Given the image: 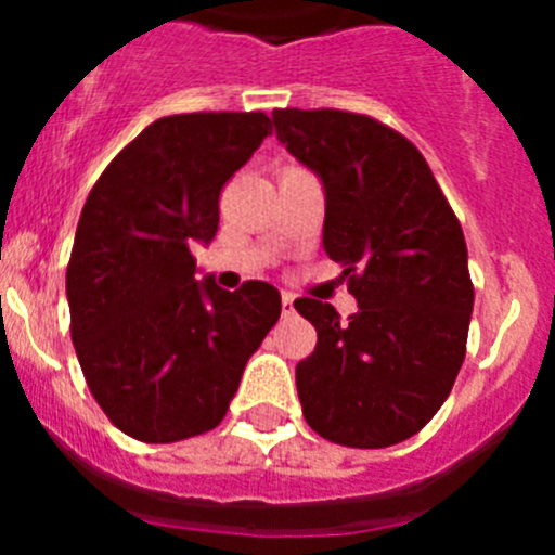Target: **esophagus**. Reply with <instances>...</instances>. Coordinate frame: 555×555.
Returning <instances> with one entry per match:
<instances>
[{
    "mask_svg": "<svg viewBox=\"0 0 555 555\" xmlns=\"http://www.w3.org/2000/svg\"><path fill=\"white\" fill-rule=\"evenodd\" d=\"M281 313L283 317H294V294H288V292H283V297H281Z\"/></svg>",
    "mask_w": 555,
    "mask_h": 555,
    "instance_id": "1",
    "label": "esophagus"
}]
</instances>
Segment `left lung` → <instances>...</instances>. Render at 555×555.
Instances as JSON below:
<instances>
[{"instance_id":"left-lung-1","label":"left lung","mask_w":555,"mask_h":555,"mask_svg":"<svg viewBox=\"0 0 555 555\" xmlns=\"http://www.w3.org/2000/svg\"><path fill=\"white\" fill-rule=\"evenodd\" d=\"M278 139L325 185L322 244L358 300L350 322L300 297L317 347L297 364L322 439L377 450L430 423L455 384L473 317L467 242L423 152L364 113H272Z\"/></svg>"}]
</instances>
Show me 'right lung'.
Masks as SVG:
<instances>
[{
  "label": "right lung",
  "mask_w": 555,
  "mask_h": 555,
  "mask_svg": "<svg viewBox=\"0 0 555 555\" xmlns=\"http://www.w3.org/2000/svg\"><path fill=\"white\" fill-rule=\"evenodd\" d=\"M272 132L267 113L164 116L107 164L82 205L66 267L86 384L127 436L169 444L228 414L281 292L194 281V242L219 228V194Z\"/></svg>",
  "instance_id": "1"
}]
</instances>
